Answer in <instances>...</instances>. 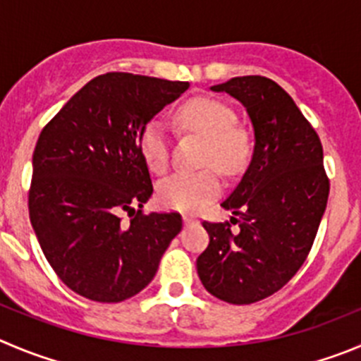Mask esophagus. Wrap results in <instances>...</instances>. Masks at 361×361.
<instances>
[{"label":"esophagus","mask_w":361,"mask_h":361,"mask_svg":"<svg viewBox=\"0 0 361 361\" xmlns=\"http://www.w3.org/2000/svg\"><path fill=\"white\" fill-rule=\"evenodd\" d=\"M183 222L188 226V224H194V219H192L190 215H183Z\"/></svg>","instance_id":"1"}]
</instances>
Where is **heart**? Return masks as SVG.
<instances>
[{
  "mask_svg": "<svg viewBox=\"0 0 361 361\" xmlns=\"http://www.w3.org/2000/svg\"><path fill=\"white\" fill-rule=\"evenodd\" d=\"M235 110L215 97H192L176 110L181 130L204 137L200 171H178L158 185V200L164 207L196 212L221 188L219 173L235 176L247 164L252 139L247 128L235 121ZM140 151L154 173H164L171 161V140L164 123L151 119L140 133Z\"/></svg>",
  "mask_w": 361,
  "mask_h": 361,
  "instance_id": "b5f03b06",
  "label": "heart"
}]
</instances>
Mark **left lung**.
<instances>
[{
  "label": "left lung",
  "instance_id": "left-lung-1",
  "mask_svg": "<svg viewBox=\"0 0 361 361\" xmlns=\"http://www.w3.org/2000/svg\"><path fill=\"white\" fill-rule=\"evenodd\" d=\"M237 97L255 128V151L222 207L230 221H203L210 244L197 258L208 292L231 305H251L283 288L312 249L329 196L322 144L288 92L265 76L214 85Z\"/></svg>",
  "mask_w": 361,
  "mask_h": 361
}]
</instances>
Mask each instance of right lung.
Here are the masks:
<instances>
[{
	"label": "right lung",
	"mask_w": 361,
	"mask_h": 361,
	"mask_svg": "<svg viewBox=\"0 0 361 361\" xmlns=\"http://www.w3.org/2000/svg\"><path fill=\"white\" fill-rule=\"evenodd\" d=\"M187 89L188 82L101 74L40 131L30 221L46 260L76 294L97 302L139 294L180 233L178 212H144L153 183L140 133Z\"/></svg>",
	"instance_id": "1"
}]
</instances>
